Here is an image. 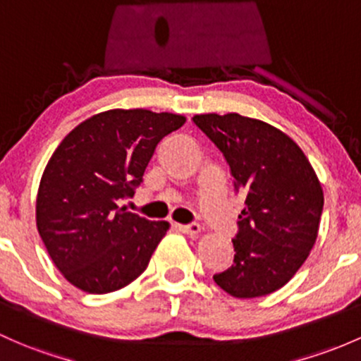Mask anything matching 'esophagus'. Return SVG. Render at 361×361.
I'll return each mask as SVG.
<instances>
[{"mask_svg":"<svg viewBox=\"0 0 361 361\" xmlns=\"http://www.w3.org/2000/svg\"><path fill=\"white\" fill-rule=\"evenodd\" d=\"M177 228H179L180 232H184V234H188V235H197L201 232V226H200V224H196V222H192V224H179V226H177Z\"/></svg>","mask_w":361,"mask_h":361,"instance_id":"esophagus-1","label":"esophagus"}]
</instances>
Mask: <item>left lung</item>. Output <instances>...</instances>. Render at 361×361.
<instances>
[{"label":"left lung","mask_w":361,"mask_h":361,"mask_svg":"<svg viewBox=\"0 0 361 361\" xmlns=\"http://www.w3.org/2000/svg\"><path fill=\"white\" fill-rule=\"evenodd\" d=\"M192 122L226 158L246 207L234 235V263L213 281L234 298L281 289L308 258L324 210L320 182L300 146L275 127L239 114Z\"/></svg>","instance_id":"1"}]
</instances>
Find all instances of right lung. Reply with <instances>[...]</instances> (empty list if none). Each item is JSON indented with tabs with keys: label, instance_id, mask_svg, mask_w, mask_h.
<instances>
[{
	"label": "right lung",
	"instance_id": "add662e5",
	"mask_svg": "<svg viewBox=\"0 0 361 361\" xmlns=\"http://www.w3.org/2000/svg\"><path fill=\"white\" fill-rule=\"evenodd\" d=\"M185 118L110 110L77 126L49 158L36 203L37 231L56 269L91 294L126 288L169 231L118 207L141 185L158 142Z\"/></svg>",
	"mask_w": 361,
	"mask_h": 361
}]
</instances>
